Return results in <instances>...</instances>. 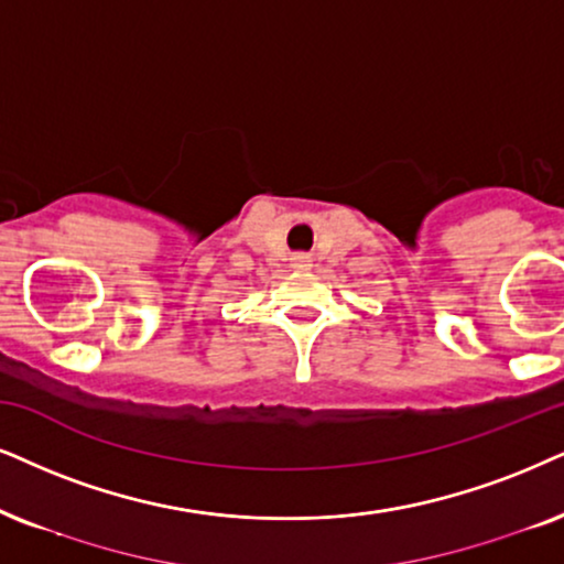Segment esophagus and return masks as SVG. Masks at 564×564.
Here are the masks:
<instances>
[{
	"label": "esophagus",
	"instance_id": "obj_1",
	"mask_svg": "<svg viewBox=\"0 0 564 564\" xmlns=\"http://www.w3.org/2000/svg\"><path fill=\"white\" fill-rule=\"evenodd\" d=\"M291 265L299 268V270H306L312 265V260L306 258V254H294V258H291Z\"/></svg>",
	"mask_w": 564,
	"mask_h": 564
}]
</instances>
